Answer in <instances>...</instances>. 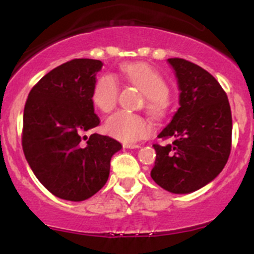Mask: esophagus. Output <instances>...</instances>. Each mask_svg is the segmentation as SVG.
Instances as JSON below:
<instances>
[{"instance_id":"esophagus-1","label":"esophagus","mask_w":254,"mask_h":254,"mask_svg":"<svg viewBox=\"0 0 254 254\" xmlns=\"http://www.w3.org/2000/svg\"><path fill=\"white\" fill-rule=\"evenodd\" d=\"M124 147H127V149H139L141 146L139 144H124Z\"/></svg>"}]
</instances>
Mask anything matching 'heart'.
Returning a JSON list of instances; mask_svg holds the SVG:
<instances>
[{"label": "heart", "instance_id": "1", "mask_svg": "<svg viewBox=\"0 0 254 254\" xmlns=\"http://www.w3.org/2000/svg\"><path fill=\"white\" fill-rule=\"evenodd\" d=\"M119 77L127 84L137 88L145 95V109L154 119L166 115L169 107L170 87L166 79L155 68L146 63H124L119 68ZM120 88L110 73L100 75L93 87V104L103 113H110L118 104ZM105 130L115 139L124 142H135L151 134L152 127L147 119L139 114L118 112L105 123Z\"/></svg>", "mask_w": 254, "mask_h": 254}]
</instances>
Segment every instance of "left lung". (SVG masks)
<instances>
[{
    "mask_svg": "<svg viewBox=\"0 0 254 254\" xmlns=\"http://www.w3.org/2000/svg\"><path fill=\"white\" fill-rule=\"evenodd\" d=\"M180 88V108L159 134L151 177L174 193H189L212 181L232 147V114L227 94L212 74L182 58H169Z\"/></svg>",
    "mask_w": 254,
    "mask_h": 254,
    "instance_id": "1",
    "label": "left lung"
}]
</instances>
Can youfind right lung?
<instances>
[{
	"label": "right lung",
	"instance_id": "right-lung-1",
	"mask_svg": "<svg viewBox=\"0 0 254 254\" xmlns=\"http://www.w3.org/2000/svg\"><path fill=\"white\" fill-rule=\"evenodd\" d=\"M102 67L97 59L65 62L34 84L24 105V156L39 182L63 200L95 195L108 181L112 156L122 149L107 135H85L100 124L92 92Z\"/></svg>",
	"mask_w": 254,
	"mask_h": 254
}]
</instances>
